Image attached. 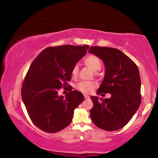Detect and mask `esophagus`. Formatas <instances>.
I'll use <instances>...</instances> for the list:
<instances>
[{"mask_svg":"<svg viewBox=\"0 0 158 158\" xmlns=\"http://www.w3.org/2000/svg\"><path fill=\"white\" fill-rule=\"evenodd\" d=\"M84 98H85V99H89V95H84Z\"/></svg>","mask_w":158,"mask_h":158,"instance_id":"1","label":"esophagus"}]
</instances>
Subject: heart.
Listing matches in <instances>:
<instances>
[{
    "instance_id": "obj_1",
    "label": "heart",
    "mask_w": 158,
    "mask_h": 158,
    "mask_svg": "<svg viewBox=\"0 0 158 158\" xmlns=\"http://www.w3.org/2000/svg\"><path fill=\"white\" fill-rule=\"evenodd\" d=\"M84 63L90 70L94 72V73L99 71L102 68V63L100 60L94 55H90L89 56H87L84 60ZM78 66H74L73 69H72V75L73 77H76L77 75V74H78ZM94 84L88 81H81L77 85V89L84 93H90L93 89H94Z\"/></svg>"
}]
</instances>
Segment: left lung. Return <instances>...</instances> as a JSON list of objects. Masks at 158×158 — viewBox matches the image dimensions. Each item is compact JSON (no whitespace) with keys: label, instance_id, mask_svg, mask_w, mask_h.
<instances>
[{"label":"left lung","instance_id":"1","mask_svg":"<svg viewBox=\"0 0 158 158\" xmlns=\"http://www.w3.org/2000/svg\"><path fill=\"white\" fill-rule=\"evenodd\" d=\"M90 53L103 61L105 74L97 95L110 93L109 99L91 96L90 116L96 126L106 131L123 127L141 104V79L138 68L121 51L111 47H91Z\"/></svg>","mask_w":158,"mask_h":158}]
</instances>
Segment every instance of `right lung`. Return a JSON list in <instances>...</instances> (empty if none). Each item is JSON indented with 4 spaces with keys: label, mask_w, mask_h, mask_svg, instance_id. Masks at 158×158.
<instances>
[{
    "label": "right lung",
    "mask_w": 158,
    "mask_h": 158,
    "mask_svg": "<svg viewBox=\"0 0 158 158\" xmlns=\"http://www.w3.org/2000/svg\"><path fill=\"white\" fill-rule=\"evenodd\" d=\"M89 45L48 47L31 63L21 89V98L32 122L44 132L62 130L73 121L74 110L84 95L69 90L65 97L59 89L68 85L73 67L86 54Z\"/></svg>",
    "instance_id": "obj_1"
}]
</instances>
